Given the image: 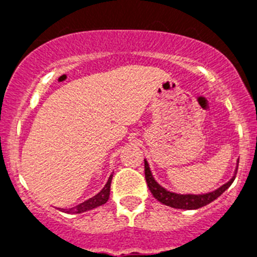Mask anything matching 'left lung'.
Returning a JSON list of instances; mask_svg holds the SVG:
<instances>
[{
  "label": "left lung",
  "mask_w": 257,
  "mask_h": 257,
  "mask_svg": "<svg viewBox=\"0 0 257 257\" xmlns=\"http://www.w3.org/2000/svg\"><path fill=\"white\" fill-rule=\"evenodd\" d=\"M237 169H235L234 176H233L228 183H225L224 185L217 188L216 190H213V192L205 193V194H178V193L170 192V190L165 189V188L161 187L160 184L154 180L151 169H149L148 162H147V160H144L145 180H147L149 190H151V193L153 194L154 198H156L157 201H160L161 203H163V205L170 206V207L174 208H181V210H197V208L203 207V206L208 205V203H211L212 201H215V199H216L217 197L221 196L222 193L225 192V190L230 187L231 183L234 181Z\"/></svg>",
  "instance_id": "left-lung-1"
}]
</instances>
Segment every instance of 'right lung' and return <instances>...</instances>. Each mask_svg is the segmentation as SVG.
I'll return each mask as SVG.
<instances>
[{"mask_svg":"<svg viewBox=\"0 0 257 257\" xmlns=\"http://www.w3.org/2000/svg\"><path fill=\"white\" fill-rule=\"evenodd\" d=\"M112 178H113V175H110L108 181H106V184L104 185V188L100 190V192L97 193L96 196H94L92 198H88L87 201L82 202V203H79V205H77L76 207L67 208V210H65V208H61L63 212H67V213L86 212V211L94 210V208L106 203V201L109 199V194H110V183H112Z\"/></svg>","mask_w":257,"mask_h":257,"instance_id":"add662e5","label":"right lung"}]
</instances>
